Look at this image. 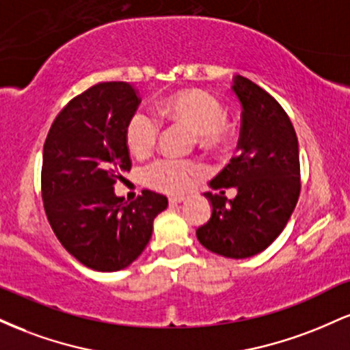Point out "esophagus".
Listing matches in <instances>:
<instances>
[{
	"mask_svg": "<svg viewBox=\"0 0 350 350\" xmlns=\"http://www.w3.org/2000/svg\"><path fill=\"white\" fill-rule=\"evenodd\" d=\"M186 198H180V196H176V198H170V206H179L183 204Z\"/></svg>",
	"mask_w": 350,
	"mask_h": 350,
	"instance_id": "34e87169",
	"label": "esophagus"
}]
</instances>
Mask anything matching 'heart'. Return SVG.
<instances>
[{
	"mask_svg": "<svg viewBox=\"0 0 350 350\" xmlns=\"http://www.w3.org/2000/svg\"><path fill=\"white\" fill-rule=\"evenodd\" d=\"M159 113L167 122L183 124L198 136L206 150H217L227 142V110L219 98L198 88L170 95L159 103ZM159 138V123L144 111H135L124 130V142L136 158H146ZM202 174V167L192 161L158 159L144 170L148 187L166 194H183Z\"/></svg>",
	"mask_w": 350,
	"mask_h": 350,
	"instance_id": "heart-1",
	"label": "heart"
}]
</instances>
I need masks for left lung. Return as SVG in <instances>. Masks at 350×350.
<instances>
[{
	"instance_id": "left-lung-1",
	"label": "left lung",
	"mask_w": 350,
	"mask_h": 350,
	"mask_svg": "<svg viewBox=\"0 0 350 350\" xmlns=\"http://www.w3.org/2000/svg\"><path fill=\"white\" fill-rule=\"evenodd\" d=\"M234 92L242 103L239 154L230 159L206 192L212 215L196 230L207 250L227 258H248L275 242L298 202L299 146L286 111L262 87L237 75ZM235 187L232 201L222 188Z\"/></svg>"
}]
</instances>
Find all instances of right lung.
Segmentation results:
<instances>
[{"instance_id":"1","label":"right lung","mask_w":350,"mask_h":350,"mask_svg":"<svg viewBox=\"0 0 350 350\" xmlns=\"http://www.w3.org/2000/svg\"><path fill=\"white\" fill-rule=\"evenodd\" d=\"M138 88L103 82L72 98L55 116L42 152V200L62 247L97 271H118L142 255L167 199L152 191L133 202L115 196L131 170L124 130Z\"/></svg>"}]
</instances>
